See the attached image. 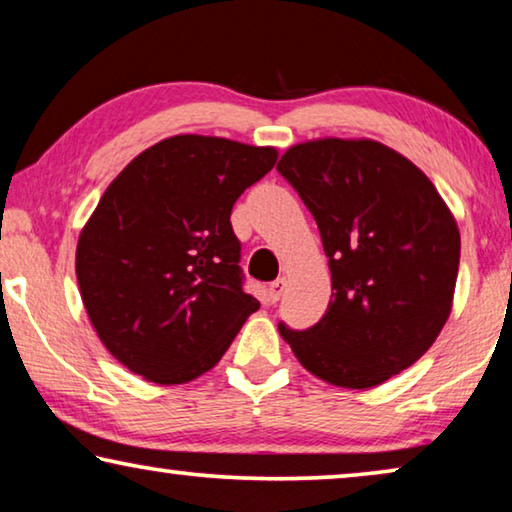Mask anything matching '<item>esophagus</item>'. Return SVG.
Returning <instances> with one entry per match:
<instances>
[{
  "instance_id": "esophagus-1",
  "label": "esophagus",
  "mask_w": 512,
  "mask_h": 512,
  "mask_svg": "<svg viewBox=\"0 0 512 512\" xmlns=\"http://www.w3.org/2000/svg\"><path fill=\"white\" fill-rule=\"evenodd\" d=\"M282 292H285V278H278V280H273L271 285H269V299H271V303L280 301Z\"/></svg>"
}]
</instances>
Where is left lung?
<instances>
[{"label":"left lung","mask_w":512,"mask_h":512,"mask_svg":"<svg viewBox=\"0 0 512 512\" xmlns=\"http://www.w3.org/2000/svg\"><path fill=\"white\" fill-rule=\"evenodd\" d=\"M278 172L317 220L333 299L308 331L278 324L299 363L326 384L372 388L414 365L453 308L460 230L423 170L370 137H319Z\"/></svg>","instance_id":"obj_1"}]
</instances>
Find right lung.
Returning <instances> with one entry per match:
<instances>
[{
    "label": "right lung",
    "instance_id": "obj_1",
    "mask_svg": "<svg viewBox=\"0 0 512 512\" xmlns=\"http://www.w3.org/2000/svg\"><path fill=\"white\" fill-rule=\"evenodd\" d=\"M276 147L174 135L135 156L82 227L75 276L105 349L160 386L216 365L259 308L241 289L230 216Z\"/></svg>",
    "mask_w": 512,
    "mask_h": 512
}]
</instances>
